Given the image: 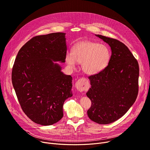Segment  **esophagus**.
Returning <instances> with one entry per match:
<instances>
[{
    "label": "esophagus",
    "mask_w": 150,
    "mask_h": 150,
    "mask_svg": "<svg viewBox=\"0 0 150 150\" xmlns=\"http://www.w3.org/2000/svg\"><path fill=\"white\" fill-rule=\"evenodd\" d=\"M87 86L88 81L84 78H80L75 83V87L76 89L80 92L84 91L86 89V88H87Z\"/></svg>",
    "instance_id": "esophagus-1"
}]
</instances>
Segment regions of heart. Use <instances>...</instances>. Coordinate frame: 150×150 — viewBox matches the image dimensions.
Returning a JSON list of instances; mask_svg holds the SVG:
<instances>
[{
	"label": "heart",
	"instance_id": "heart-1",
	"mask_svg": "<svg viewBox=\"0 0 150 150\" xmlns=\"http://www.w3.org/2000/svg\"><path fill=\"white\" fill-rule=\"evenodd\" d=\"M111 58V50L106 45L86 41L75 44L73 53H66V61L72 68L76 67L78 62H82L85 73L96 75L107 67Z\"/></svg>",
	"mask_w": 150,
	"mask_h": 150
}]
</instances>
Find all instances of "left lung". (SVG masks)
<instances>
[{
  "mask_svg": "<svg viewBox=\"0 0 150 150\" xmlns=\"http://www.w3.org/2000/svg\"><path fill=\"white\" fill-rule=\"evenodd\" d=\"M112 51L107 67L89 76L91 87L86 95L92 102L89 119L98 124L111 123L124 115L134 103L139 91V67L128 47L119 40L100 35Z\"/></svg>",
  "mask_w": 150,
  "mask_h": 150,
  "instance_id": "left-lung-1",
  "label": "left lung"
}]
</instances>
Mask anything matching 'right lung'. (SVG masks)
<instances>
[{
    "mask_svg": "<svg viewBox=\"0 0 150 150\" xmlns=\"http://www.w3.org/2000/svg\"><path fill=\"white\" fill-rule=\"evenodd\" d=\"M66 33H53L31 38L19 50L11 80L22 111L33 122L53 125L63 117V104L72 96V77L53 61L64 62Z\"/></svg>",
    "mask_w": 150,
    "mask_h": 150,
    "instance_id": "add662e5",
    "label": "right lung"
}]
</instances>
